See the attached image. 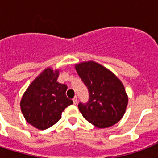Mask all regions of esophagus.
<instances>
[{
    "mask_svg": "<svg viewBox=\"0 0 158 158\" xmlns=\"http://www.w3.org/2000/svg\"><path fill=\"white\" fill-rule=\"evenodd\" d=\"M73 102H74V104L77 103V97H74V98H73Z\"/></svg>",
    "mask_w": 158,
    "mask_h": 158,
    "instance_id": "1",
    "label": "esophagus"
}]
</instances>
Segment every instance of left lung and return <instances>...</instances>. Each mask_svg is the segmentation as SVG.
I'll return each mask as SVG.
<instances>
[{
  "mask_svg": "<svg viewBox=\"0 0 158 158\" xmlns=\"http://www.w3.org/2000/svg\"><path fill=\"white\" fill-rule=\"evenodd\" d=\"M78 74L88 88L89 101L79 102V111L98 128H107L119 121L125 112L128 97L120 80L96 62L75 65Z\"/></svg>",
  "mask_w": 158,
  "mask_h": 158,
  "instance_id": "left-lung-1",
  "label": "left lung"
}]
</instances>
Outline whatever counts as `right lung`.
Instances as JSON below:
<instances>
[{
	"label": "right lung",
	"mask_w": 158,
	"mask_h": 158,
	"mask_svg": "<svg viewBox=\"0 0 158 158\" xmlns=\"http://www.w3.org/2000/svg\"><path fill=\"white\" fill-rule=\"evenodd\" d=\"M58 70L46 69L23 95L20 107L25 120L39 130H47L61 118L62 111L73 103L65 95L67 86L57 82Z\"/></svg>",
	"instance_id": "right-lung-1"
}]
</instances>
